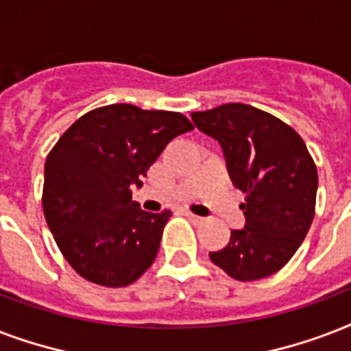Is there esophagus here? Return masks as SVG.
I'll return each mask as SVG.
<instances>
[{"instance_id":"1","label":"esophagus","mask_w":351,"mask_h":351,"mask_svg":"<svg viewBox=\"0 0 351 351\" xmlns=\"http://www.w3.org/2000/svg\"><path fill=\"white\" fill-rule=\"evenodd\" d=\"M184 216H186L189 219H192V221H194V223H197V225H201L203 221H205V218H201V216H195V214H192L190 210H184Z\"/></svg>"}]
</instances>
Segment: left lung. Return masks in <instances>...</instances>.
I'll return each mask as SVG.
<instances>
[{"mask_svg": "<svg viewBox=\"0 0 351 351\" xmlns=\"http://www.w3.org/2000/svg\"><path fill=\"white\" fill-rule=\"evenodd\" d=\"M192 122L218 141L232 183L245 194V227L230 230L227 247L208 256L241 282L271 276L291 260L315 216L319 176L302 137L240 102L192 113Z\"/></svg>", "mask_w": 351, "mask_h": 351, "instance_id": "8db88e82", "label": "left lung"}]
</instances>
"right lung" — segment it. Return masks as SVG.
Instances as JSON below:
<instances>
[{"instance_id": "obj_1", "label": "right lung", "mask_w": 351, "mask_h": 351, "mask_svg": "<svg viewBox=\"0 0 351 351\" xmlns=\"http://www.w3.org/2000/svg\"><path fill=\"white\" fill-rule=\"evenodd\" d=\"M194 130L176 111L111 104L80 117L58 138L43 170V214L56 245L82 278L124 287L150 267L170 210L132 201L173 137Z\"/></svg>"}]
</instances>
